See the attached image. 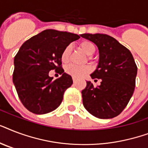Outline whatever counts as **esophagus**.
Segmentation results:
<instances>
[{
	"mask_svg": "<svg viewBox=\"0 0 148 148\" xmlns=\"http://www.w3.org/2000/svg\"><path fill=\"white\" fill-rule=\"evenodd\" d=\"M73 82H74V83H76L77 82V79L75 78V77H73Z\"/></svg>",
	"mask_w": 148,
	"mask_h": 148,
	"instance_id": "esophagus-1",
	"label": "esophagus"
}]
</instances>
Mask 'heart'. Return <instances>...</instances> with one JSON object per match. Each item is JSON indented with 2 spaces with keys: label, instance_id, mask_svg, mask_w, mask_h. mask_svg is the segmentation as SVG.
<instances>
[{
  "label": "heart",
  "instance_id": "1",
  "mask_svg": "<svg viewBox=\"0 0 148 148\" xmlns=\"http://www.w3.org/2000/svg\"><path fill=\"white\" fill-rule=\"evenodd\" d=\"M80 47L84 53L88 56L93 55L96 51V46L92 41L88 40H82L80 43ZM71 51V45H68L64 48L62 51L60 58L63 63L68 62ZM91 71V68L89 65H84V66H78L75 64H69L65 67V71L71 76L75 78H81L85 74H88Z\"/></svg>",
  "mask_w": 148,
  "mask_h": 148
}]
</instances>
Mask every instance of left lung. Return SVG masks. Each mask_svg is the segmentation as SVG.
Returning <instances> with one entry per match:
<instances>
[{"instance_id": "1", "label": "left lung", "mask_w": 148, "mask_h": 148, "mask_svg": "<svg viewBox=\"0 0 148 148\" xmlns=\"http://www.w3.org/2000/svg\"><path fill=\"white\" fill-rule=\"evenodd\" d=\"M81 36L98 47V65L90 77L101 81L97 87L87 81L85 89L81 91L84 107L100 119L117 117L126 108L134 90L138 72L134 59L131 51L110 36L103 34Z\"/></svg>"}]
</instances>
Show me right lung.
Wrapping results in <instances>:
<instances>
[{
  "label": "right lung",
  "mask_w": 148,
  "mask_h": 148,
  "mask_svg": "<svg viewBox=\"0 0 148 148\" xmlns=\"http://www.w3.org/2000/svg\"><path fill=\"white\" fill-rule=\"evenodd\" d=\"M80 36L66 31L45 30L26 40L14 57L13 83L23 105L36 114H45L59 107L64 93L73 84L61 67L60 55L67 45ZM51 69L62 74L53 80Z\"/></svg>",
  "instance_id": "add662e5"
}]
</instances>
